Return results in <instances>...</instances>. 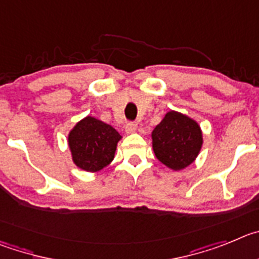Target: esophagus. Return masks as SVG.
Here are the masks:
<instances>
[{
    "label": "esophagus",
    "instance_id": "esophagus-1",
    "mask_svg": "<svg viewBox=\"0 0 259 259\" xmlns=\"http://www.w3.org/2000/svg\"><path fill=\"white\" fill-rule=\"evenodd\" d=\"M137 124H134V122H129V124H126V126H125V132L127 133V134H133V133L137 130Z\"/></svg>",
    "mask_w": 259,
    "mask_h": 259
}]
</instances>
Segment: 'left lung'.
<instances>
[{
	"mask_svg": "<svg viewBox=\"0 0 259 259\" xmlns=\"http://www.w3.org/2000/svg\"><path fill=\"white\" fill-rule=\"evenodd\" d=\"M152 150L160 162L174 171L190 166L201 151L202 130L196 120L169 111L153 129Z\"/></svg>",
	"mask_w": 259,
	"mask_h": 259,
	"instance_id": "obj_1",
	"label": "left lung"
}]
</instances>
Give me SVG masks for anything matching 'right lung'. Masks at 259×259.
<instances>
[{
    "instance_id": "obj_1",
    "label": "right lung",
    "mask_w": 259,
    "mask_h": 259,
    "mask_svg": "<svg viewBox=\"0 0 259 259\" xmlns=\"http://www.w3.org/2000/svg\"><path fill=\"white\" fill-rule=\"evenodd\" d=\"M121 138L113 126L86 116L68 133L67 141L72 161L78 169L97 173L112 162Z\"/></svg>"
}]
</instances>
